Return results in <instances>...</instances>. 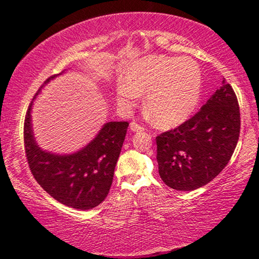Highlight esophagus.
I'll use <instances>...</instances> for the list:
<instances>
[{"label": "esophagus", "mask_w": 259, "mask_h": 259, "mask_svg": "<svg viewBox=\"0 0 259 259\" xmlns=\"http://www.w3.org/2000/svg\"><path fill=\"white\" fill-rule=\"evenodd\" d=\"M130 130L134 131V133H138V131H144V126L138 124L137 122H131L130 123Z\"/></svg>", "instance_id": "1"}]
</instances>
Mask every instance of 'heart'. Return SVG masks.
Wrapping results in <instances>:
<instances>
[{
    "label": "heart",
    "mask_w": 259,
    "mask_h": 259,
    "mask_svg": "<svg viewBox=\"0 0 259 259\" xmlns=\"http://www.w3.org/2000/svg\"><path fill=\"white\" fill-rule=\"evenodd\" d=\"M202 76L191 58L150 56L130 64L123 80L116 83L120 102L131 104L146 96V113L160 128H175L185 122L200 100Z\"/></svg>",
    "instance_id": "1"
}]
</instances>
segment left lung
Returning a JSON list of instances; mask_svg holds the SVG:
<instances>
[{
    "label": "left lung",
    "mask_w": 259,
    "mask_h": 259,
    "mask_svg": "<svg viewBox=\"0 0 259 259\" xmlns=\"http://www.w3.org/2000/svg\"><path fill=\"white\" fill-rule=\"evenodd\" d=\"M222 84L194 116L156 137L160 177L174 190L204 186L231 160L240 135V109L225 78Z\"/></svg>",
    "instance_id": "1"
}]
</instances>
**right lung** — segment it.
<instances>
[{
	"label": "right lung",
	"instance_id": "1",
	"mask_svg": "<svg viewBox=\"0 0 259 259\" xmlns=\"http://www.w3.org/2000/svg\"><path fill=\"white\" fill-rule=\"evenodd\" d=\"M63 73L50 76L38 89ZM33 102L24 123L27 161L34 178L52 198L67 207L89 210L106 198L112 186L114 169L123 145L128 122H107L91 142L72 154H57L42 150L34 137Z\"/></svg>",
	"mask_w": 259,
	"mask_h": 259
}]
</instances>
